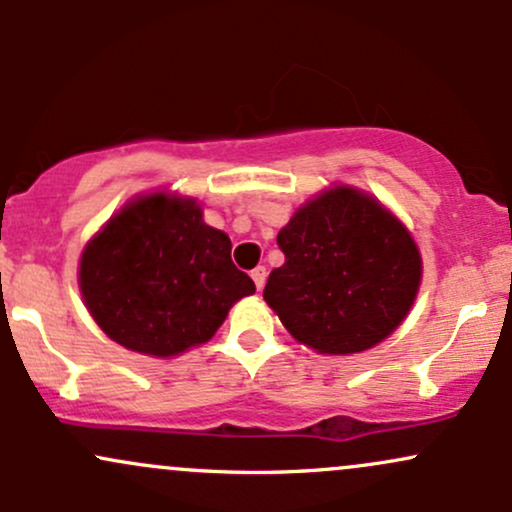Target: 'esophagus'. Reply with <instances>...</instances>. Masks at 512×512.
<instances>
[{
  "mask_svg": "<svg viewBox=\"0 0 512 512\" xmlns=\"http://www.w3.org/2000/svg\"><path fill=\"white\" fill-rule=\"evenodd\" d=\"M250 276H252V281H255V286H257V291H262L264 289V281H267V269L264 267H255L250 272Z\"/></svg>",
  "mask_w": 512,
  "mask_h": 512,
  "instance_id": "esophagus-1",
  "label": "esophagus"
}]
</instances>
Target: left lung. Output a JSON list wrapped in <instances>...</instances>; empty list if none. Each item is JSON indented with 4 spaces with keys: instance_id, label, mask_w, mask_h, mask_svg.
I'll use <instances>...</instances> for the list:
<instances>
[{
    "instance_id": "8db88e82",
    "label": "left lung",
    "mask_w": 512,
    "mask_h": 512,
    "mask_svg": "<svg viewBox=\"0 0 512 512\" xmlns=\"http://www.w3.org/2000/svg\"><path fill=\"white\" fill-rule=\"evenodd\" d=\"M276 245L286 260L269 274L264 301L320 354H358L383 342L419 291L421 255L409 231L351 187L298 209Z\"/></svg>"
}]
</instances>
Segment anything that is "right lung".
<instances>
[{
  "label": "right lung",
  "instance_id": "add662e5",
  "mask_svg": "<svg viewBox=\"0 0 512 512\" xmlns=\"http://www.w3.org/2000/svg\"><path fill=\"white\" fill-rule=\"evenodd\" d=\"M93 320L125 349L175 356L214 337L255 281L231 260V240L202 221L195 199L149 195L105 223L81 255Z\"/></svg>",
  "mask_w": 512,
  "mask_h": 512
}]
</instances>
